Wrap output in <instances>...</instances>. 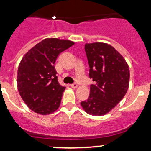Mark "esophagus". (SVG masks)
Masks as SVG:
<instances>
[{"label": "esophagus", "instance_id": "obj_1", "mask_svg": "<svg viewBox=\"0 0 151 151\" xmlns=\"http://www.w3.org/2000/svg\"><path fill=\"white\" fill-rule=\"evenodd\" d=\"M71 87L72 88H74V89H75V88H77L78 87V85H77V83H73V84L71 85Z\"/></svg>", "mask_w": 151, "mask_h": 151}]
</instances>
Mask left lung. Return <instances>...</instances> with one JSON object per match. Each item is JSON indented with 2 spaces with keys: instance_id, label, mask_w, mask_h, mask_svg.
I'll return each mask as SVG.
<instances>
[{
  "instance_id": "left-lung-1",
  "label": "left lung",
  "mask_w": 151,
  "mask_h": 151,
  "mask_svg": "<svg viewBox=\"0 0 151 151\" xmlns=\"http://www.w3.org/2000/svg\"><path fill=\"white\" fill-rule=\"evenodd\" d=\"M89 77L94 84L81 106L85 112L101 116L112 110L126 95L129 84V68L123 57L106 43L85 44Z\"/></svg>"
}]
</instances>
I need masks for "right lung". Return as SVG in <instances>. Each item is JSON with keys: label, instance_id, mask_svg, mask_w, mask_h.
Wrapping results in <instances>:
<instances>
[{"label": "right lung", "instance_id": "right-lung-1", "mask_svg": "<svg viewBox=\"0 0 151 151\" xmlns=\"http://www.w3.org/2000/svg\"><path fill=\"white\" fill-rule=\"evenodd\" d=\"M71 41L45 39L23 56L17 71V88L24 102L33 112L45 115L58 109L65 87L59 84L55 63Z\"/></svg>", "mask_w": 151, "mask_h": 151}]
</instances>
